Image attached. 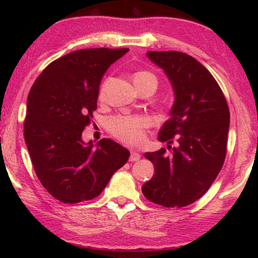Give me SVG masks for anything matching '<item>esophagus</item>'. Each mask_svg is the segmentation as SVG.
I'll list each match as a JSON object with an SVG mask.
<instances>
[{
  "mask_svg": "<svg viewBox=\"0 0 258 258\" xmlns=\"http://www.w3.org/2000/svg\"><path fill=\"white\" fill-rule=\"evenodd\" d=\"M141 158V155L137 153V151H134V150H132V153H130V157H129V160L132 161V162H136V161H139Z\"/></svg>",
  "mask_w": 258,
  "mask_h": 258,
  "instance_id": "esophagus-1",
  "label": "esophagus"
}]
</instances>
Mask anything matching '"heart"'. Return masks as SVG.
<instances>
[{
    "label": "heart",
    "mask_w": 258,
    "mask_h": 258,
    "mask_svg": "<svg viewBox=\"0 0 258 258\" xmlns=\"http://www.w3.org/2000/svg\"><path fill=\"white\" fill-rule=\"evenodd\" d=\"M149 81H155L157 83L156 77L151 73L139 72L134 76V83L135 86H140ZM105 97V84H102L98 98L104 100ZM148 119L143 117H134V116H115L110 118L108 123L109 132L122 142L132 144V146H139L144 142L146 133L144 130L148 126Z\"/></svg>",
    "instance_id": "obj_1"
}]
</instances>
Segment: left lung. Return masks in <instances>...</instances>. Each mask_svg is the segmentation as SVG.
Listing matches in <instances>:
<instances>
[{
  "instance_id": "1",
  "label": "left lung",
  "mask_w": 258,
  "mask_h": 258,
  "mask_svg": "<svg viewBox=\"0 0 258 258\" xmlns=\"http://www.w3.org/2000/svg\"><path fill=\"white\" fill-rule=\"evenodd\" d=\"M148 58L164 70L175 94L170 118L158 133L165 149L146 153L155 175L142 185L151 202L182 208L201 199L223 167L230 112L223 93L206 67L184 52L148 51Z\"/></svg>"
}]
</instances>
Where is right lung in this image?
<instances>
[{
	"label": "right lung",
	"instance_id": "1",
	"mask_svg": "<svg viewBox=\"0 0 258 258\" xmlns=\"http://www.w3.org/2000/svg\"><path fill=\"white\" fill-rule=\"evenodd\" d=\"M128 50L94 48L67 54L41 73L28 95L24 141L42 185L63 203L97 197L130 156L110 139L96 147L82 140L97 108L102 77Z\"/></svg>",
	"mask_w": 258,
	"mask_h": 258
}]
</instances>
